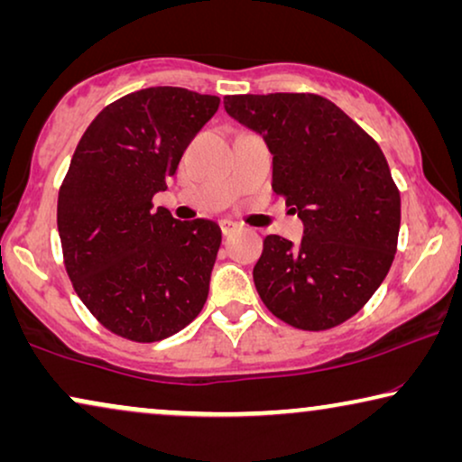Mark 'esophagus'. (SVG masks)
I'll list each match as a JSON object with an SVG mask.
<instances>
[{"label":"esophagus","instance_id":"34e87169","mask_svg":"<svg viewBox=\"0 0 462 462\" xmlns=\"http://www.w3.org/2000/svg\"><path fill=\"white\" fill-rule=\"evenodd\" d=\"M239 229L237 223H233V220H220V231H223V236H233Z\"/></svg>","mask_w":462,"mask_h":462}]
</instances>
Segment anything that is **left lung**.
Instances as JSON below:
<instances>
[{"label": "left lung", "instance_id": "obj_1", "mask_svg": "<svg viewBox=\"0 0 462 462\" xmlns=\"http://www.w3.org/2000/svg\"><path fill=\"white\" fill-rule=\"evenodd\" d=\"M225 111L263 136L273 155V191L299 214L294 245L264 237L254 286L275 318L328 330L376 292L397 250L402 201L381 147L318 94H239Z\"/></svg>", "mask_w": 462, "mask_h": 462}]
</instances>
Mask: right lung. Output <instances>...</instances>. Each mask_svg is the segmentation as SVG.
I'll list each match as a JSON object with an SVG mask.
<instances>
[{"mask_svg":"<svg viewBox=\"0 0 462 462\" xmlns=\"http://www.w3.org/2000/svg\"><path fill=\"white\" fill-rule=\"evenodd\" d=\"M220 98L157 86L94 117L59 193L67 273L90 313L117 337L155 343L198 318L220 248L214 220L153 210Z\"/></svg>","mask_w":462,"mask_h":462,"instance_id":"add662e5","label":"right lung"}]
</instances>
